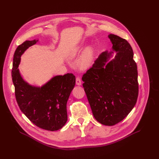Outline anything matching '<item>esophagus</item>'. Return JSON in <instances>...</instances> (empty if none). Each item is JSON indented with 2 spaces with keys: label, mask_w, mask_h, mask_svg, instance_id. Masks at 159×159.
Segmentation results:
<instances>
[{
  "label": "esophagus",
  "mask_w": 159,
  "mask_h": 159,
  "mask_svg": "<svg viewBox=\"0 0 159 159\" xmlns=\"http://www.w3.org/2000/svg\"><path fill=\"white\" fill-rule=\"evenodd\" d=\"M75 84L78 85H81V81L80 77H77L75 78Z\"/></svg>",
  "instance_id": "obj_1"
}]
</instances>
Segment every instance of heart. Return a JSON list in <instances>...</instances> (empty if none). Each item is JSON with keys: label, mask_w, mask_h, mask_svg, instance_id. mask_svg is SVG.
<instances>
[{"label": "heart", "mask_w": 159, "mask_h": 159, "mask_svg": "<svg viewBox=\"0 0 159 159\" xmlns=\"http://www.w3.org/2000/svg\"><path fill=\"white\" fill-rule=\"evenodd\" d=\"M83 48H84V45H83V46H79L78 47H75L71 53L70 54L71 57H74L75 56H76L83 50ZM93 56V49L91 48H88L87 49H86L80 59L79 66H80V68H81L83 69L87 68L90 65V63H91Z\"/></svg>", "instance_id": "heart-1"}]
</instances>
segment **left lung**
<instances>
[{
	"label": "left lung",
	"instance_id": "obj_1",
	"mask_svg": "<svg viewBox=\"0 0 159 159\" xmlns=\"http://www.w3.org/2000/svg\"><path fill=\"white\" fill-rule=\"evenodd\" d=\"M115 58L107 65L112 52H102L83 75L84 88L94 117L105 125H114L131 111L139 95L138 71L133 51L125 39L109 35Z\"/></svg>",
	"mask_w": 159,
	"mask_h": 159
}]
</instances>
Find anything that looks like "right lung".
<instances>
[{"label": "right lung", "mask_w": 159, "mask_h": 159, "mask_svg": "<svg viewBox=\"0 0 159 159\" xmlns=\"http://www.w3.org/2000/svg\"><path fill=\"white\" fill-rule=\"evenodd\" d=\"M37 42L26 41L19 45L13 55L11 70L15 95L21 111L36 126L57 131L67 121L66 103L75 83V75H56L41 87L30 85L20 76L18 66L25 51Z\"/></svg>", "instance_id": "add662e5"}]
</instances>
